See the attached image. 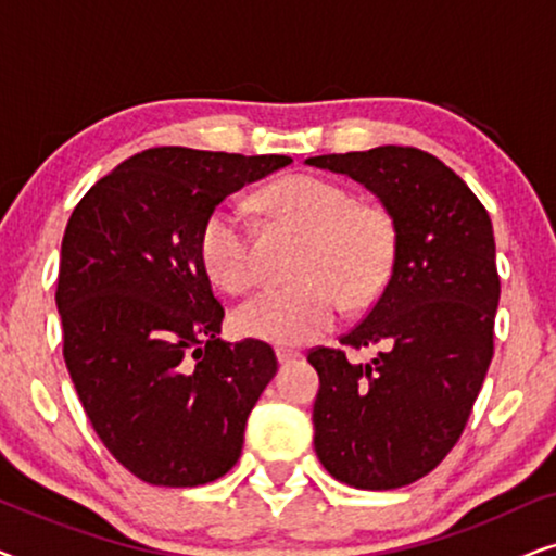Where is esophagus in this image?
Wrapping results in <instances>:
<instances>
[{"mask_svg": "<svg viewBox=\"0 0 556 556\" xmlns=\"http://www.w3.org/2000/svg\"><path fill=\"white\" fill-rule=\"evenodd\" d=\"M276 354H278V362L280 364H291V362H299L301 359L299 349H291V346H278Z\"/></svg>", "mask_w": 556, "mask_h": 556, "instance_id": "obj_1", "label": "esophagus"}]
</instances>
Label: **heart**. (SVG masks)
<instances>
[{
	"label": "heart",
	"instance_id": "b5f03b06",
	"mask_svg": "<svg viewBox=\"0 0 556 556\" xmlns=\"http://www.w3.org/2000/svg\"><path fill=\"white\" fill-rule=\"evenodd\" d=\"M273 215L308 235L295 286L268 288L242 303L235 324L245 337L273 344H306L329 331L344 308L367 303L382 291L394 261V227L387 212L356 204L337 181L314 174H291L261 192ZM204 270L230 293H245L257 280L255 245L238 204L223 202L204 217L200 230Z\"/></svg>",
	"mask_w": 556,
	"mask_h": 556
}]
</instances>
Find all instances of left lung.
Returning a JSON list of instances; mask_svg holds the SVG:
<instances>
[{"mask_svg":"<svg viewBox=\"0 0 556 556\" xmlns=\"http://www.w3.org/2000/svg\"><path fill=\"white\" fill-rule=\"evenodd\" d=\"M375 192L394 225V261L375 306L341 346L308 352L321 379L318 460L337 481L390 491L428 476L466 430L493 356L501 295L491 217L466 181L415 147L306 159ZM379 345L369 365L349 348Z\"/></svg>","mask_w":556,"mask_h":556,"instance_id":"obj_1","label":"left lung"}]
</instances>
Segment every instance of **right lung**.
<instances>
[{
	"instance_id": "add662e5",
	"label": "right lung",
	"mask_w": 556,
	"mask_h": 556,
	"mask_svg": "<svg viewBox=\"0 0 556 556\" xmlns=\"http://www.w3.org/2000/svg\"><path fill=\"white\" fill-rule=\"evenodd\" d=\"M291 156L156 147L75 204L63 235V356L96 435L143 483L225 476L278 369L261 339L219 341L225 308L200 257L204 217Z\"/></svg>"
}]
</instances>
